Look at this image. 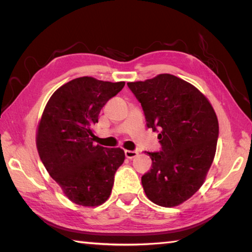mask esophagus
<instances>
[{"instance_id":"obj_1","label":"esophagus","mask_w":252,"mask_h":252,"mask_svg":"<svg viewBox=\"0 0 252 252\" xmlns=\"http://www.w3.org/2000/svg\"><path fill=\"white\" fill-rule=\"evenodd\" d=\"M125 153H126V157L127 158V159H133V158H135L139 155V152L134 151V150H126Z\"/></svg>"}]
</instances>
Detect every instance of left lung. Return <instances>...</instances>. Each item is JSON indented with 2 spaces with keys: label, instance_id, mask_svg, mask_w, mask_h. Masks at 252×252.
<instances>
[{
  "label": "left lung",
  "instance_id": "obj_1",
  "mask_svg": "<svg viewBox=\"0 0 252 252\" xmlns=\"http://www.w3.org/2000/svg\"><path fill=\"white\" fill-rule=\"evenodd\" d=\"M127 87L161 144V151L147 152L152 168L141 178L144 192L158 206H179L200 189L212 164L219 135L215 110L197 88L172 74Z\"/></svg>",
  "mask_w": 252,
  "mask_h": 252
}]
</instances>
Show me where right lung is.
<instances>
[{
  "label": "right lung",
  "mask_w": 252,
  "mask_h": 252,
  "mask_svg": "<svg viewBox=\"0 0 252 252\" xmlns=\"http://www.w3.org/2000/svg\"><path fill=\"white\" fill-rule=\"evenodd\" d=\"M125 84L91 76L72 80L50 97L37 126L41 161L66 197L80 206L105 202L125 161L122 149L93 144V126L101 109Z\"/></svg>",
  "instance_id": "1"
}]
</instances>
